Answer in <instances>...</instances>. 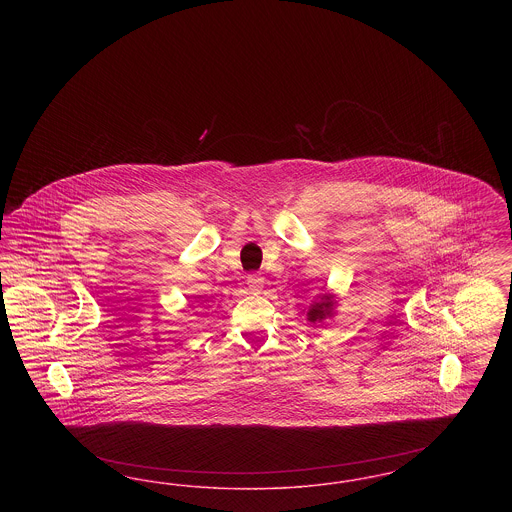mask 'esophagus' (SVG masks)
<instances>
[{"label": "esophagus", "mask_w": 512, "mask_h": 512, "mask_svg": "<svg viewBox=\"0 0 512 512\" xmlns=\"http://www.w3.org/2000/svg\"><path fill=\"white\" fill-rule=\"evenodd\" d=\"M263 282H265V280H263V276H259V274H249V276H247V286H249L251 292H261Z\"/></svg>", "instance_id": "1"}]
</instances>
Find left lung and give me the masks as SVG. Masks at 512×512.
I'll return each mask as SVG.
<instances>
[{"instance_id": "8db88e82", "label": "left lung", "mask_w": 512, "mask_h": 512, "mask_svg": "<svg viewBox=\"0 0 512 512\" xmlns=\"http://www.w3.org/2000/svg\"><path fill=\"white\" fill-rule=\"evenodd\" d=\"M332 309H334L332 297L330 295H322V299L318 303H313L309 307L307 318H309V322H320V320H324L326 317H332Z\"/></svg>"}]
</instances>
